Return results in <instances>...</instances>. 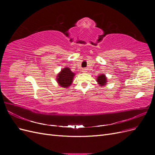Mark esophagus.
I'll return each mask as SVG.
<instances>
[{
	"label": "esophagus",
	"mask_w": 155,
	"mask_h": 155,
	"mask_svg": "<svg viewBox=\"0 0 155 155\" xmlns=\"http://www.w3.org/2000/svg\"><path fill=\"white\" fill-rule=\"evenodd\" d=\"M82 72H83V73H86V72H87V68H83V69H82Z\"/></svg>",
	"instance_id": "esophagus-1"
}]
</instances>
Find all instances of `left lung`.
Segmentation results:
<instances>
[{"instance_id":"left-lung-1","label":"left lung","mask_w":155,"mask_h":155,"mask_svg":"<svg viewBox=\"0 0 155 155\" xmlns=\"http://www.w3.org/2000/svg\"><path fill=\"white\" fill-rule=\"evenodd\" d=\"M97 82L100 85V87L105 86L107 84V78L105 74H101L97 78Z\"/></svg>"}]
</instances>
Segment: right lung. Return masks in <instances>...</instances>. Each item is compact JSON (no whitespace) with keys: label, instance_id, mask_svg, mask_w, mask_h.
Returning <instances> with one entry per match:
<instances>
[{"label":"right lung","instance_id":"add662e5","mask_svg":"<svg viewBox=\"0 0 155 155\" xmlns=\"http://www.w3.org/2000/svg\"><path fill=\"white\" fill-rule=\"evenodd\" d=\"M74 76L75 74L73 73L69 68L65 67L58 74L56 79H57V82L59 85L61 87L68 88L71 85Z\"/></svg>","mask_w":155,"mask_h":155}]
</instances>
